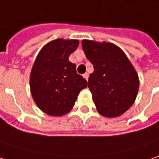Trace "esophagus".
I'll return each instance as SVG.
<instances>
[{"label":"esophagus","instance_id":"1","mask_svg":"<svg viewBox=\"0 0 159 159\" xmlns=\"http://www.w3.org/2000/svg\"><path fill=\"white\" fill-rule=\"evenodd\" d=\"M83 76H84V78H85V79H86V80H88V77H89V75H88L87 73H85V74H84V75H83Z\"/></svg>","mask_w":159,"mask_h":159}]
</instances>
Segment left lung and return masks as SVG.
Here are the masks:
<instances>
[{"label":"left lung","instance_id":"1","mask_svg":"<svg viewBox=\"0 0 159 159\" xmlns=\"http://www.w3.org/2000/svg\"><path fill=\"white\" fill-rule=\"evenodd\" d=\"M82 46L94 68L88 87L98 112L107 117L119 116L134 102L139 89L136 71L113 43L84 40Z\"/></svg>","mask_w":159,"mask_h":159}]
</instances>
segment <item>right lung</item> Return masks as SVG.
Listing matches in <instances>:
<instances>
[{"label": "right lung", "mask_w": 159, "mask_h": 159, "mask_svg": "<svg viewBox=\"0 0 159 159\" xmlns=\"http://www.w3.org/2000/svg\"><path fill=\"white\" fill-rule=\"evenodd\" d=\"M77 40L57 39L47 43L32 68V96L41 110L50 116H63L75 105L87 81L76 73L68 58L78 47Z\"/></svg>", "instance_id": "1"}]
</instances>
